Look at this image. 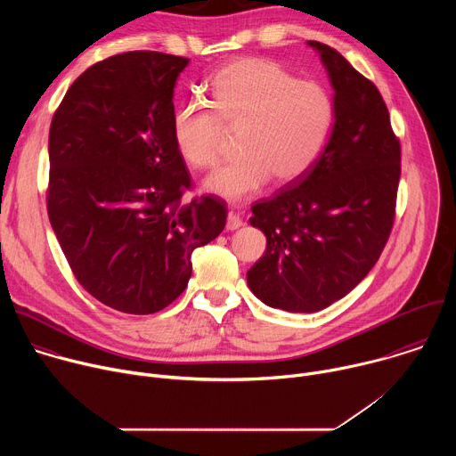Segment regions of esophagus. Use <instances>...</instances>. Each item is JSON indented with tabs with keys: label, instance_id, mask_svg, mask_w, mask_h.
Returning <instances> with one entry per match:
<instances>
[{
	"label": "esophagus",
	"instance_id": "obj_1",
	"mask_svg": "<svg viewBox=\"0 0 456 456\" xmlns=\"http://www.w3.org/2000/svg\"><path fill=\"white\" fill-rule=\"evenodd\" d=\"M241 225H243L241 216H240L238 213H234V211H229V215H227V224H225L227 231H236V229H240Z\"/></svg>",
	"mask_w": 456,
	"mask_h": 456
}]
</instances>
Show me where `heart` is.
<instances>
[{
	"label": "heart",
	"instance_id": "1",
	"mask_svg": "<svg viewBox=\"0 0 456 456\" xmlns=\"http://www.w3.org/2000/svg\"><path fill=\"white\" fill-rule=\"evenodd\" d=\"M206 102H182L171 120L182 159L199 169L220 162L225 129H236L234 160L216 169L206 189L231 202L257 192L271 178L290 183L327 151L336 122V99L327 86L301 81L281 64L245 57L220 69L204 86Z\"/></svg>",
	"mask_w": 456,
	"mask_h": 456
}]
</instances>
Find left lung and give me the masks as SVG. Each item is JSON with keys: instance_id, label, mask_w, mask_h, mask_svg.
I'll return each instance as SVG.
<instances>
[{"instance_id": "8db88e82", "label": "left lung", "mask_w": 456, "mask_h": 456, "mask_svg": "<svg viewBox=\"0 0 456 456\" xmlns=\"http://www.w3.org/2000/svg\"><path fill=\"white\" fill-rule=\"evenodd\" d=\"M308 45L336 92L332 141L305 176L256 202L248 220L267 236L248 289L287 312L327 308L366 278L392 232L401 178V142L377 86L332 46Z\"/></svg>"}]
</instances>
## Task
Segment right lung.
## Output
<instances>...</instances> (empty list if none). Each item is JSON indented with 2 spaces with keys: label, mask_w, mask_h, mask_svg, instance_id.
I'll use <instances>...</instances> for the list:
<instances>
[{
  "label": "right lung",
  "mask_w": 456,
  "mask_h": 456,
  "mask_svg": "<svg viewBox=\"0 0 456 456\" xmlns=\"http://www.w3.org/2000/svg\"><path fill=\"white\" fill-rule=\"evenodd\" d=\"M189 59L135 50L83 72L53 113L46 209L69 265L102 305L155 314L187 287L191 254L225 227L216 197L183 204L173 90Z\"/></svg>",
  "instance_id": "right-lung-1"
}]
</instances>
